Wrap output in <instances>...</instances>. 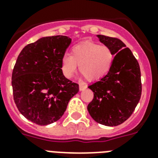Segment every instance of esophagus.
<instances>
[{"instance_id":"obj_1","label":"esophagus","mask_w":158,"mask_h":158,"mask_svg":"<svg viewBox=\"0 0 158 158\" xmlns=\"http://www.w3.org/2000/svg\"><path fill=\"white\" fill-rule=\"evenodd\" d=\"M86 89H87L86 84H82V83H80V84H79V90H80V91H84V90H85Z\"/></svg>"}]
</instances>
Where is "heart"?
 I'll use <instances>...</instances> for the list:
<instances>
[{
  "mask_svg": "<svg viewBox=\"0 0 158 158\" xmlns=\"http://www.w3.org/2000/svg\"><path fill=\"white\" fill-rule=\"evenodd\" d=\"M114 60V53L110 47L93 42H82L70 49V56L63 55L60 69L66 78H71L79 64V70L89 81L103 78L110 70Z\"/></svg>",
  "mask_w": 158,
  "mask_h": 158,
  "instance_id": "b5f03b06",
  "label": "heart"
}]
</instances>
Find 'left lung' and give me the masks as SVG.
I'll use <instances>...</instances> for the list:
<instances>
[{"label": "left lung", "instance_id": "left-lung-1", "mask_svg": "<svg viewBox=\"0 0 158 158\" xmlns=\"http://www.w3.org/2000/svg\"><path fill=\"white\" fill-rule=\"evenodd\" d=\"M115 55L106 75L89 85L94 99L88 110L95 121L106 126H116L130 118L141 98L142 84L139 62L130 48L115 38L98 35Z\"/></svg>", "mask_w": 158, "mask_h": 158}]
</instances>
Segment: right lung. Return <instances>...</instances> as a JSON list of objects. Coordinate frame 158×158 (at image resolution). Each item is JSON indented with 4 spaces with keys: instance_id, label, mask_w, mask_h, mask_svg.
I'll list each match as a JSON object with an SVG mask.
<instances>
[{
    "instance_id": "1",
    "label": "right lung",
    "mask_w": 158,
    "mask_h": 158,
    "mask_svg": "<svg viewBox=\"0 0 158 158\" xmlns=\"http://www.w3.org/2000/svg\"><path fill=\"white\" fill-rule=\"evenodd\" d=\"M70 43L66 36L40 38L23 48L14 66V101L24 117L38 125L59 120L79 92V84L66 79L60 69Z\"/></svg>"
}]
</instances>
